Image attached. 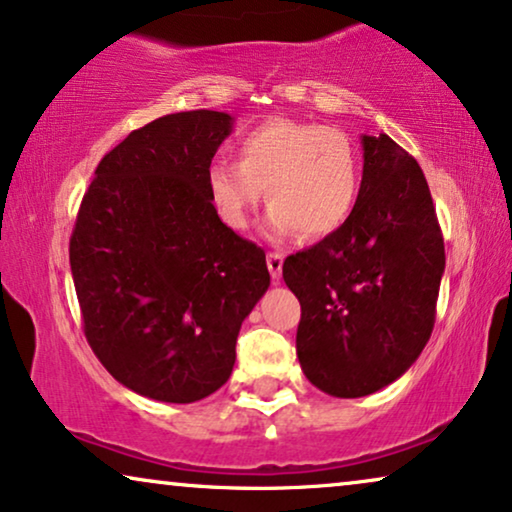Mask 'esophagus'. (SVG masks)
I'll return each mask as SVG.
<instances>
[{"label": "esophagus", "instance_id": "esophagus-1", "mask_svg": "<svg viewBox=\"0 0 512 512\" xmlns=\"http://www.w3.org/2000/svg\"><path fill=\"white\" fill-rule=\"evenodd\" d=\"M265 261H268V270H270L272 279H279V277H282L284 254H279V251H270L268 258H265Z\"/></svg>", "mask_w": 512, "mask_h": 512}]
</instances>
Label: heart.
I'll return each instance as SVG.
<instances>
[{"instance_id":"obj_1","label":"heart","mask_w":512,"mask_h":512,"mask_svg":"<svg viewBox=\"0 0 512 512\" xmlns=\"http://www.w3.org/2000/svg\"><path fill=\"white\" fill-rule=\"evenodd\" d=\"M240 163L216 160L207 172L212 202L226 226L242 230L265 198L268 233L324 237L345 226L361 193L359 151L345 132L272 118L242 137Z\"/></svg>"}]
</instances>
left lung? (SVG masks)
<instances>
[{"label":"left lung","instance_id":"1","mask_svg":"<svg viewBox=\"0 0 512 512\" xmlns=\"http://www.w3.org/2000/svg\"><path fill=\"white\" fill-rule=\"evenodd\" d=\"M363 177L345 226L284 261L300 300L296 352L314 387L368 396L431 338L445 244L422 167L389 135H363Z\"/></svg>","mask_w":512,"mask_h":512}]
</instances>
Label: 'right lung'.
Segmentation results:
<instances>
[{
    "mask_svg": "<svg viewBox=\"0 0 512 512\" xmlns=\"http://www.w3.org/2000/svg\"><path fill=\"white\" fill-rule=\"evenodd\" d=\"M233 116L179 111L100 160L69 240L83 333L123 387L163 403L228 382L265 254L219 219L207 172Z\"/></svg>",
    "mask_w": 512,
    "mask_h": 512,
    "instance_id": "1",
    "label": "right lung"
}]
</instances>
